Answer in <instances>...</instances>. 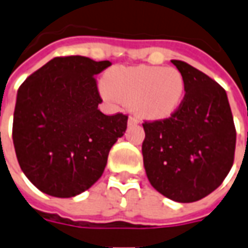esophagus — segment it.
Listing matches in <instances>:
<instances>
[{"label": "esophagus", "instance_id": "34e87169", "mask_svg": "<svg viewBox=\"0 0 248 248\" xmlns=\"http://www.w3.org/2000/svg\"><path fill=\"white\" fill-rule=\"evenodd\" d=\"M139 123L140 120L136 116H129V119H128V124H129V125H136V124H139Z\"/></svg>", "mask_w": 248, "mask_h": 248}]
</instances>
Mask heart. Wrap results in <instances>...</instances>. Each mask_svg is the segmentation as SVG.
Masks as SVG:
<instances>
[{
    "instance_id": "obj_1",
    "label": "heart",
    "mask_w": 248,
    "mask_h": 248,
    "mask_svg": "<svg viewBox=\"0 0 248 248\" xmlns=\"http://www.w3.org/2000/svg\"><path fill=\"white\" fill-rule=\"evenodd\" d=\"M103 83L104 95L131 104L137 115L152 120L174 113L186 91V82L178 69L150 65L112 68Z\"/></svg>"
}]
</instances>
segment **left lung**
I'll return each instance as SVG.
<instances>
[{
    "mask_svg": "<svg viewBox=\"0 0 248 248\" xmlns=\"http://www.w3.org/2000/svg\"><path fill=\"white\" fill-rule=\"evenodd\" d=\"M171 62L183 76L186 94L170 117L142 124L144 166L158 192L193 202L213 192L229 174L237 132L223 87L184 61Z\"/></svg>",
    "mask_w": 248,
    "mask_h": 248,
    "instance_id": "left-lung-1",
    "label": "left lung"
}]
</instances>
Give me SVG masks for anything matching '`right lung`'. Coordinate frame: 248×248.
<instances>
[{
	"instance_id": "1",
	"label": "right lung",
	"mask_w": 248,
	"mask_h": 248,
	"mask_svg": "<svg viewBox=\"0 0 248 248\" xmlns=\"http://www.w3.org/2000/svg\"><path fill=\"white\" fill-rule=\"evenodd\" d=\"M109 61L55 57L18 90L13 142L20 169L42 192L77 196L99 179L128 116L104 115L94 76Z\"/></svg>"
}]
</instances>
